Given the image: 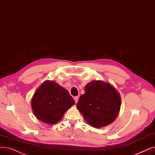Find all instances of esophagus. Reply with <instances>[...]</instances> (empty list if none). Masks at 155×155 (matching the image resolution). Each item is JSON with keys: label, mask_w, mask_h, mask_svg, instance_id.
Masks as SVG:
<instances>
[{"label": "esophagus", "mask_w": 155, "mask_h": 155, "mask_svg": "<svg viewBox=\"0 0 155 155\" xmlns=\"http://www.w3.org/2000/svg\"><path fill=\"white\" fill-rule=\"evenodd\" d=\"M74 100H75V103H77V102H78V96H76V97H74Z\"/></svg>", "instance_id": "obj_1"}]
</instances>
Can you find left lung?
Returning a JSON list of instances; mask_svg holds the SVG:
<instances>
[{"instance_id":"left-lung-1","label":"left lung","mask_w":155,"mask_h":155,"mask_svg":"<svg viewBox=\"0 0 155 155\" xmlns=\"http://www.w3.org/2000/svg\"><path fill=\"white\" fill-rule=\"evenodd\" d=\"M85 94L77 104L86 122L95 128L113 123L121 106V97L111 84L102 80H93L85 87Z\"/></svg>"}]
</instances>
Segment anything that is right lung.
I'll return each instance as SVG.
<instances>
[{"label":"right lung","mask_w":155,"mask_h":155,"mask_svg":"<svg viewBox=\"0 0 155 155\" xmlns=\"http://www.w3.org/2000/svg\"><path fill=\"white\" fill-rule=\"evenodd\" d=\"M31 103L36 118L51 125L59 122L64 113L75 104L69 92L52 80L42 84L33 94Z\"/></svg>","instance_id":"add662e5"}]
</instances>
